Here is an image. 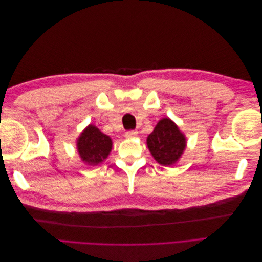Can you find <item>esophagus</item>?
Returning <instances> with one entry per match:
<instances>
[{"label": "esophagus", "mask_w": 262, "mask_h": 262, "mask_svg": "<svg viewBox=\"0 0 262 262\" xmlns=\"http://www.w3.org/2000/svg\"><path fill=\"white\" fill-rule=\"evenodd\" d=\"M137 136H138V131H137V130H129V131H126V132L124 133V137H125L126 139L136 138Z\"/></svg>", "instance_id": "obj_1"}]
</instances>
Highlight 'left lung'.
Listing matches in <instances>:
<instances>
[{
    "instance_id": "left-lung-1",
    "label": "left lung",
    "mask_w": 262,
    "mask_h": 262,
    "mask_svg": "<svg viewBox=\"0 0 262 262\" xmlns=\"http://www.w3.org/2000/svg\"><path fill=\"white\" fill-rule=\"evenodd\" d=\"M147 146L155 160L162 165H171L186 147V140L177 125L168 118L162 119L147 137Z\"/></svg>"
}]
</instances>
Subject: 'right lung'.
Listing matches in <instances>:
<instances>
[{"mask_svg":"<svg viewBox=\"0 0 262 262\" xmlns=\"http://www.w3.org/2000/svg\"><path fill=\"white\" fill-rule=\"evenodd\" d=\"M112 147V139L94 125L87 126L77 141L78 153L89 165H98L106 160Z\"/></svg>","mask_w":262,"mask_h":262,"instance_id":"add662e5","label":"right lung"}]
</instances>
